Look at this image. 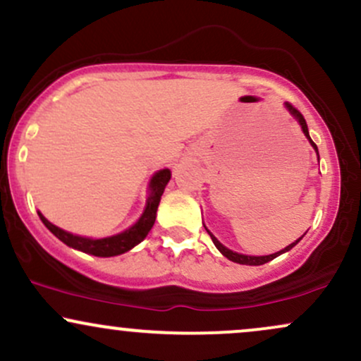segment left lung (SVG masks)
<instances>
[{
	"label": "left lung",
	"instance_id": "left-lung-1",
	"mask_svg": "<svg viewBox=\"0 0 361 361\" xmlns=\"http://www.w3.org/2000/svg\"><path fill=\"white\" fill-rule=\"evenodd\" d=\"M287 109L290 110V114L293 115V117H297V120H299V123L302 126V130H304V134H305V137H307L309 140H310V144H312V147L316 149L317 151V146L316 144L312 142V139H310V135H309V130H307V122H305V118H304V115L300 114L299 110L295 109V106L292 105V103H287ZM207 233H209V231H207ZM210 234V233H209ZM210 238H212V241H214V244H215V247H217L219 251L222 252L224 256H226L227 259H231V261H234V263H239V264H255V267H258V264H264V263H268V261H271V259H275L276 256L279 255H281V252H285V251H288V250H292L293 246H295L297 243H299V239H297L295 243H292L290 244V246H287L285 247V250H281V251H279V252H275V255H268V256H246V255H239V252H234V251H231V250H227L226 246H222L221 243L217 241V239L214 238V234H210Z\"/></svg>",
	"mask_w": 361,
	"mask_h": 361
}]
</instances>
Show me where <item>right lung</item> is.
<instances>
[{
  "mask_svg": "<svg viewBox=\"0 0 361 361\" xmlns=\"http://www.w3.org/2000/svg\"><path fill=\"white\" fill-rule=\"evenodd\" d=\"M169 178H171V171H169V169H161L159 173H156V175L152 176L151 197L147 198V207L146 210H144V214L140 215L139 221L135 222L130 229L123 231V233H120L117 235H111V238L90 239V238H81V235L69 234L49 222L42 214H39L40 221L45 224V227H47L56 238H59L62 243L74 247V250H80L82 252H88V255H93V256H105V258L106 256L122 255V252H126L128 250H132L134 246H137V244L146 238L149 231H151V227L154 226L157 205H159L161 195H163L164 186L168 185Z\"/></svg>",
  "mask_w": 361,
  "mask_h": 361,
  "instance_id": "add662e5",
  "label": "right lung"
}]
</instances>
